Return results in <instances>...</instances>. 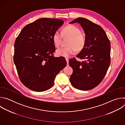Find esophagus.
Here are the masks:
<instances>
[{
	"label": "esophagus",
	"instance_id": "obj_1",
	"mask_svg": "<svg viewBox=\"0 0 125 125\" xmlns=\"http://www.w3.org/2000/svg\"><path fill=\"white\" fill-rule=\"evenodd\" d=\"M66 62H67V65H69V59L68 58H66Z\"/></svg>",
	"mask_w": 125,
	"mask_h": 125
}]
</instances>
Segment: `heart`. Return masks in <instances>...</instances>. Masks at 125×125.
<instances>
[{
  "label": "heart",
  "mask_w": 125,
  "mask_h": 125,
  "mask_svg": "<svg viewBox=\"0 0 125 125\" xmlns=\"http://www.w3.org/2000/svg\"><path fill=\"white\" fill-rule=\"evenodd\" d=\"M61 33L63 38H69L67 44L68 46L57 49L56 54L57 56L68 58L70 55L74 54L76 49L80 51L84 47L85 39L78 28L73 25L67 26L61 30ZM52 40L55 46L59 47L61 41L60 33L55 32L53 35Z\"/></svg>",
  "instance_id": "b5f03b06"
}]
</instances>
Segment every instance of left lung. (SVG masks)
Here are the masks:
<instances>
[{"label":"left lung","mask_w":125,"mask_h":125,"mask_svg":"<svg viewBox=\"0 0 125 125\" xmlns=\"http://www.w3.org/2000/svg\"><path fill=\"white\" fill-rule=\"evenodd\" d=\"M76 23L80 24L85 34V45L76 57L84 61L70 59L69 65L73 70L70 81L78 90L88 91L97 86L107 73L110 64L111 45L100 26L81 17L70 24Z\"/></svg>","instance_id":"8db88e82"}]
</instances>
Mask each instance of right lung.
<instances>
[{
    "label": "right lung",
    "mask_w": 125,
    "mask_h": 125,
    "mask_svg": "<svg viewBox=\"0 0 125 125\" xmlns=\"http://www.w3.org/2000/svg\"><path fill=\"white\" fill-rule=\"evenodd\" d=\"M64 23L62 20L41 18L26 25L16 38L14 62L23 84L35 92L47 91L66 66L63 57L54 56L53 35Z\"/></svg>",
    "instance_id": "right-lung-1"
}]
</instances>
